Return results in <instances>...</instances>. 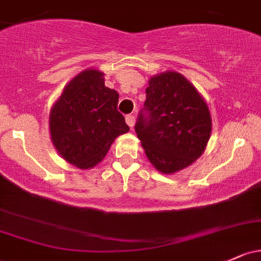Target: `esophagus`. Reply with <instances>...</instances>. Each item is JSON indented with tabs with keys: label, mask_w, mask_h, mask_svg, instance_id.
I'll return each instance as SVG.
<instances>
[{
	"label": "esophagus",
	"mask_w": 261,
	"mask_h": 261,
	"mask_svg": "<svg viewBox=\"0 0 261 261\" xmlns=\"http://www.w3.org/2000/svg\"><path fill=\"white\" fill-rule=\"evenodd\" d=\"M125 122H127V124L129 125L130 128L134 127V124H136V118H134V116H127L125 117Z\"/></svg>",
	"instance_id": "obj_1"
}]
</instances>
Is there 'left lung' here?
I'll list each match as a JSON object with an SVG mask.
<instances>
[{"mask_svg":"<svg viewBox=\"0 0 261 261\" xmlns=\"http://www.w3.org/2000/svg\"><path fill=\"white\" fill-rule=\"evenodd\" d=\"M144 113L136 133L156 170L174 174L204 153L212 134L208 105L194 86L175 71L150 77Z\"/></svg>","mask_w":261,"mask_h":261,"instance_id":"1","label":"left lung"}]
</instances>
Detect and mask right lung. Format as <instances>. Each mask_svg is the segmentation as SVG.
Returning a JSON list of instances; mask_svg holds the SVG:
<instances>
[{"label": "right lung", "instance_id": "1", "mask_svg": "<svg viewBox=\"0 0 261 261\" xmlns=\"http://www.w3.org/2000/svg\"><path fill=\"white\" fill-rule=\"evenodd\" d=\"M105 73L87 68L72 78L49 112L53 147L69 164L89 169L103 161L114 139L129 130L117 109L119 94Z\"/></svg>", "mask_w": 261, "mask_h": 261}]
</instances>
